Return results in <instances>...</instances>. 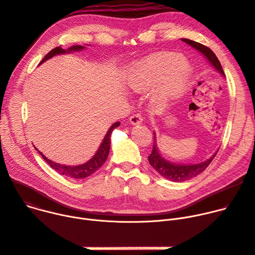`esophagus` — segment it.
I'll return each instance as SVG.
<instances>
[{
    "label": "esophagus",
    "mask_w": 255,
    "mask_h": 255,
    "mask_svg": "<svg viewBox=\"0 0 255 255\" xmlns=\"http://www.w3.org/2000/svg\"><path fill=\"white\" fill-rule=\"evenodd\" d=\"M129 123L131 125H133V126L140 125V124L143 123V117H142V115L140 113H135V114H133V115H131L129 117Z\"/></svg>",
    "instance_id": "1"
}]
</instances>
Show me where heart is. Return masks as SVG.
Masks as SVG:
<instances>
[{
	"label": "heart",
	"instance_id": "heart-1",
	"mask_svg": "<svg viewBox=\"0 0 255 255\" xmlns=\"http://www.w3.org/2000/svg\"><path fill=\"white\" fill-rule=\"evenodd\" d=\"M191 71L190 64L180 60L178 54H154L131 65L128 87L133 92H143L158 83L153 92V99L166 105L184 92Z\"/></svg>",
	"mask_w": 255,
	"mask_h": 255
}]
</instances>
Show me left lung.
<instances>
[{"label": "left lung", "mask_w": 255, "mask_h": 255, "mask_svg": "<svg viewBox=\"0 0 255 255\" xmlns=\"http://www.w3.org/2000/svg\"><path fill=\"white\" fill-rule=\"evenodd\" d=\"M182 41L185 42L186 44H188L189 46H191L192 48H194L195 50L200 52L206 58L208 62L212 65V67L215 70L219 71L223 76H226L225 72L223 70V67L221 65V62L218 59V57L215 56V54L208 47H206L200 43L188 40V38H182ZM153 134H154L153 135L154 142H153L152 152L148 156L149 163L152 165V167H154V169L156 171H157L160 175H162L163 178H165L171 182L179 183V182H184V181L190 180L194 177H197L199 173H201L202 171L205 170V168L210 164V162L214 158V156L218 153V151H217L209 159H207L203 162H200V163L180 164V163L170 162L162 157V155L160 154V152L158 150L157 143H156L155 132H153Z\"/></svg>", "instance_id": "1"}]
</instances>
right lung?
Here are the masks:
<instances>
[{
	"label": "right lung",
	"mask_w": 255,
	"mask_h": 255,
	"mask_svg": "<svg viewBox=\"0 0 255 255\" xmlns=\"http://www.w3.org/2000/svg\"><path fill=\"white\" fill-rule=\"evenodd\" d=\"M85 47L84 46H80V45H76V46H72L70 48H68L67 50L62 49L61 47H57L53 50H51L44 58L42 62L38 64L41 65L42 63H44L45 61L51 59L52 57L56 56V55H60V54H66V53H71V52H75V51H82L84 50ZM121 123L117 122L115 124H113L110 128L108 129L107 133L105 134L104 139L100 145V147L98 148L97 152L95 153V155L93 157L87 161L84 164H80V165H64V164H60V163H56L50 159H48L46 156L41 152L38 151L35 147V150L41 154L42 157L46 160V162L57 172H59L62 175H66V177L69 178H73V179H85L87 177H90L91 174H93L96 170L99 169L106 161L107 157H108V154H109V150H110V144H111V140H110V136H111V132L113 131L114 128H116L117 127H120Z\"/></svg>",
	"instance_id": "add662e5"
}]
</instances>
